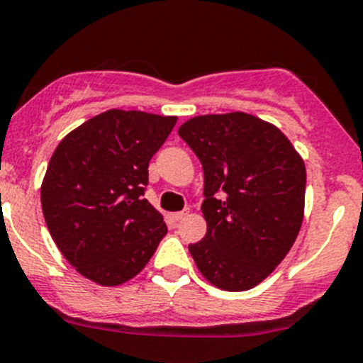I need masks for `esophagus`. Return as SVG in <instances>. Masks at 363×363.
Wrapping results in <instances>:
<instances>
[{
  "mask_svg": "<svg viewBox=\"0 0 363 363\" xmlns=\"http://www.w3.org/2000/svg\"><path fill=\"white\" fill-rule=\"evenodd\" d=\"M188 214V211H181V212H174V214H170V218H172V221H181L182 218H184V216Z\"/></svg>",
  "mask_w": 363,
  "mask_h": 363,
  "instance_id": "34e87169",
  "label": "esophagus"
}]
</instances>
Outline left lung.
<instances>
[{
	"label": "left lung",
	"mask_w": 363,
	"mask_h": 363,
	"mask_svg": "<svg viewBox=\"0 0 363 363\" xmlns=\"http://www.w3.org/2000/svg\"><path fill=\"white\" fill-rule=\"evenodd\" d=\"M179 137L203 168L207 233L189 252L214 286L250 290L283 262L298 235L303 161L276 126L244 112L193 117Z\"/></svg>",
	"instance_id": "left-lung-1"
}]
</instances>
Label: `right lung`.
Returning a JSON list of instances; mask_svg holds the SVG:
<instances>
[{
	"label": "right lung",
	"mask_w": 363,
	"mask_h": 363,
	"mask_svg": "<svg viewBox=\"0 0 363 363\" xmlns=\"http://www.w3.org/2000/svg\"><path fill=\"white\" fill-rule=\"evenodd\" d=\"M177 117L107 111L61 140L42 184V211L54 242L77 272L101 286L137 276L167 235L144 199L149 161Z\"/></svg>",
	"instance_id": "1"
}]
</instances>
